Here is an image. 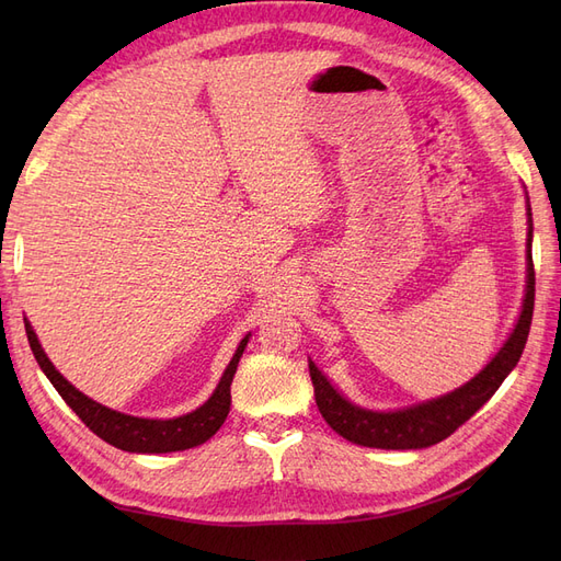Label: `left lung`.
<instances>
[{"label": "left lung", "mask_w": 561, "mask_h": 561, "mask_svg": "<svg viewBox=\"0 0 561 561\" xmlns=\"http://www.w3.org/2000/svg\"><path fill=\"white\" fill-rule=\"evenodd\" d=\"M526 217H529V233H526V287L522 311L511 336L505 339V344L499 348L494 358H491L470 381L454 388L451 393L388 412L367 410V407L351 402L342 390L332 386V381L322 375L316 363L309 360L316 404L322 419L330 423V428L334 433L360 447L426 449L431 445L443 443V439L449 437L458 426H463V423L496 393L503 379L511 375L522 358L534 316L536 276L531 262L534 222L529 196H526Z\"/></svg>", "instance_id": "left-lung-1"}]
</instances>
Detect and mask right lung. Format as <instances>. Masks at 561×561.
<instances>
[{
  "instance_id": "right-lung-1",
  "label": "right lung",
  "mask_w": 561,
  "mask_h": 561,
  "mask_svg": "<svg viewBox=\"0 0 561 561\" xmlns=\"http://www.w3.org/2000/svg\"><path fill=\"white\" fill-rule=\"evenodd\" d=\"M25 320V332H27V342L32 353L46 375V379L54 383V388L60 393V398L72 407V412L87 423V426L98 435L103 437L105 443H110L116 449L133 451V454H168V451H184L192 449L210 439L219 426H222L229 407H231V381L236 375V367H239L241 355L250 342L252 334H245L241 339L239 348H236L233 358L229 360L222 379H219L217 388L213 390V396L196 407L194 412L182 414L175 419H142V416H130L124 412L110 410V407L95 402L93 398L83 396L79 388H75L70 381H67L56 365L48 360V355L44 353L37 332L32 330L30 320Z\"/></svg>"
}]
</instances>
